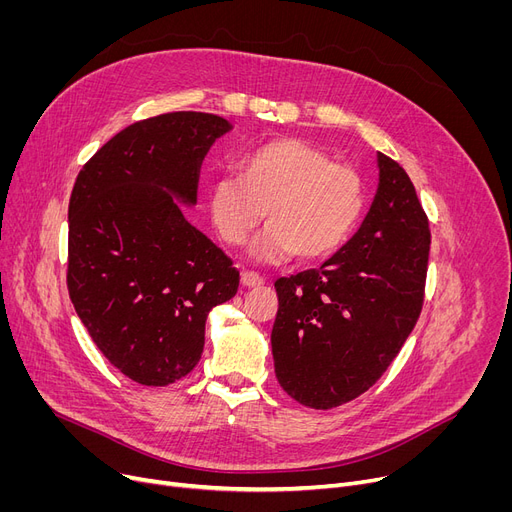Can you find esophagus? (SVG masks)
Listing matches in <instances>:
<instances>
[{
  "label": "esophagus",
  "instance_id": "obj_1",
  "mask_svg": "<svg viewBox=\"0 0 512 512\" xmlns=\"http://www.w3.org/2000/svg\"><path fill=\"white\" fill-rule=\"evenodd\" d=\"M240 282H242V286H247V288H259L265 280H263V276L257 274V272H242Z\"/></svg>",
  "mask_w": 512,
  "mask_h": 512
}]
</instances>
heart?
Masks as SVG:
<instances>
[{
	"label": "heart",
	"mask_w": 512,
	"mask_h": 512,
	"mask_svg": "<svg viewBox=\"0 0 512 512\" xmlns=\"http://www.w3.org/2000/svg\"><path fill=\"white\" fill-rule=\"evenodd\" d=\"M234 172L209 186L211 224L228 247L245 245L265 215L259 257L315 261L336 253L363 218L361 176L301 139L263 143Z\"/></svg>",
	"instance_id": "1"
}]
</instances>
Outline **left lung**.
Returning <instances> with one entry per match:
<instances>
[{"mask_svg":"<svg viewBox=\"0 0 512 512\" xmlns=\"http://www.w3.org/2000/svg\"><path fill=\"white\" fill-rule=\"evenodd\" d=\"M380 186L359 232L321 267L276 280V378L311 409L378 382L421 315L429 222L407 172L378 153Z\"/></svg>","mask_w":512,"mask_h":512,"instance_id":"left-lung-1","label":"left lung"}]
</instances>
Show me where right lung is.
<instances>
[{
	"label": "right lung",
	"instance_id": "add662e5",
	"mask_svg": "<svg viewBox=\"0 0 512 512\" xmlns=\"http://www.w3.org/2000/svg\"><path fill=\"white\" fill-rule=\"evenodd\" d=\"M228 120L172 112L134 122L78 172L68 205L70 301L126 378L168 386L199 363L205 319L238 290L232 259L186 222Z\"/></svg>",
	"mask_w": 512,
	"mask_h": 512
}]
</instances>
